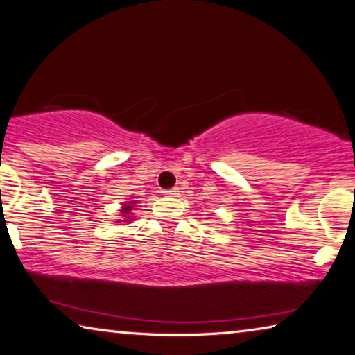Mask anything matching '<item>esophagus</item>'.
Masks as SVG:
<instances>
[{
  "label": "esophagus",
  "mask_w": 355,
  "mask_h": 355,
  "mask_svg": "<svg viewBox=\"0 0 355 355\" xmlns=\"http://www.w3.org/2000/svg\"><path fill=\"white\" fill-rule=\"evenodd\" d=\"M166 196H168V198H175V196H178V188H172V189H164L162 191Z\"/></svg>",
  "instance_id": "esophagus-1"
}]
</instances>
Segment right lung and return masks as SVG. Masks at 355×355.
I'll return each instance as SVG.
<instances>
[{"instance_id": "obj_1", "label": "right lung", "mask_w": 355, "mask_h": 355, "mask_svg": "<svg viewBox=\"0 0 355 355\" xmlns=\"http://www.w3.org/2000/svg\"><path fill=\"white\" fill-rule=\"evenodd\" d=\"M135 204H137V200H127V202H124L123 204V207H121V216H123V220H118V223L119 221H124V223H132V221H134V214H132V210H134V207H135Z\"/></svg>"}]
</instances>
